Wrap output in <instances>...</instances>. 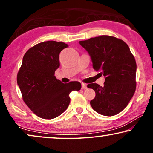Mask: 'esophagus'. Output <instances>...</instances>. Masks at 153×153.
<instances>
[{
  "label": "esophagus",
  "mask_w": 153,
  "mask_h": 153,
  "mask_svg": "<svg viewBox=\"0 0 153 153\" xmlns=\"http://www.w3.org/2000/svg\"><path fill=\"white\" fill-rule=\"evenodd\" d=\"M81 88L82 89H86L87 88V85L85 83H81Z\"/></svg>",
  "instance_id": "34e87169"
}]
</instances>
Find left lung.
Instances as JSON below:
<instances>
[{
	"label": "left lung",
	"mask_w": 153,
	"mask_h": 153,
	"mask_svg": "<svg viewBox=\"0 0 153 153\" xmlns=\"http://www.w3.org/2000/svg\"><path fill=\"white\" fill-rule=\"evenodd\" d=\"M79 44L88 52L93 67L105 77L104 86L90 83L95 92L91 101L98 114L112 116L122 111L136 90L137 63L128 45L122 39L108 35L92 37Z\"/></svg>",
	"instance_id": "8db88e82"
}]
</instances>
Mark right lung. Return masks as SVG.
I'll list each match as a JSON object with an SVG mask.
<instances>
[{"mask_svg": "<svg viewBox=\"0 0 153 153\" xmlns=\"http://www.w3.org/2000/svg\"><path fill=\"white\" fill-rule=\"evenodd\" d=\"M68 45L56 41L37 44L23 58L17 84L29 108L39 118L53 119L68 107L70 93L81 88L78 81L63 83L54 76L59 68V54Z\"/></svg>", "mask_w": 153, "mask_h": 153, "instance_id": "add662e5", "label": "right lung"}]
</instances>
